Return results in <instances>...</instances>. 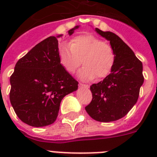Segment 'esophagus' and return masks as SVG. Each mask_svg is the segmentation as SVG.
<instances>
[{
    "label": "esophagus",
    "instance_id": "obj_1",
    "mask_svg": "<svg viewBox=\"0 0 157 157\" xmlns=\"http://www.w3.org/2000/svg\"><path fill=\"white\" fill-rule=\"evenodd\" d=\"M79 86L82 87V88H85V89H88L89 88L88 85H86V84H82V83H79Z\"/></svg>",
    "mask_w": 157,
    "mask_h": 157
}]
</instances>
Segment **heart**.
Masks as SVG:
<instances>
[{"instance_id":"1","label":"heart","mask_w":157,"mask_h":157,"mask_svg":"<svg viewBox=\"0 0 157 157\" xmlns=\"http://www.w3.org/2000/svg\"><path fill=\"white\" fill-rule=\"evenodd\" d=\"M58 55L60 64L71 74L75 73L81 63L84 65L78 72V77L83 81L108 76L116 60V53L112 45L91 34L72 38L69 47L60 45Z\"/></svg>"}]
</instances>
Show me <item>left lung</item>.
<instances>
[{
    "label": "left lung",
    "instance_id": "obj_1",
    "mask_svg": "<svg viewBox=\"0 0 157 157\" xmlns=\"http://www.w3.org/2000/svg\"><path fill=\"white\" fill-rule=\"evenodd\" d=\"M95 30L110 41L116 60L110 74L90 86L93 99L85 109L94 120L109 123L124 117L136 104L144 82L143 67L119 36L98 28Z\"/></svg>",
    "mask_w": 157,
    "mask_h": 157
}]
</instances>
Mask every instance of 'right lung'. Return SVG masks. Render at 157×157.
Listing matches in <instances>:
<instances>
[{
    "label": "right lung",
    "mask_w": 157,
    "mask_h": 157,
    "mask_svg": "<svg viewBox=\"0 0 157 157\" xmlns=\"http://www.w3.org/2000/svg\"><path fill=\"white\" fill-rule=\"evenodd\" d=\"M76 26L68 30L71 35ZM47 37L16 63L10 77L11 104L23 123L35 127L56 121L65 96L78 89V82L59 63L57 37Z\"/></svg>",
    "instance_id": "1"
}]
</instances>
